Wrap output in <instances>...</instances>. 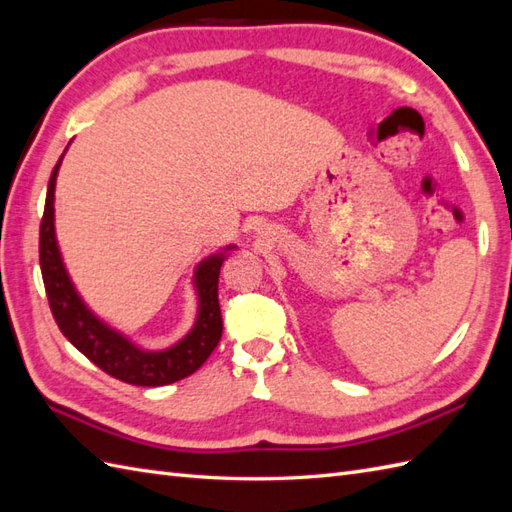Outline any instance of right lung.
<instances>
[{
    "mask_svg": "<svg viewBox=\"0 0 512 512\" xmlns=\"http://www.w3.org/2000/svg\"><path fill=\"white\" fill-rule=\"evenodd\" d=\"M60 160L56 162L52 178H49L39 236L43 284L49 308H52L60 332L93 365L121 382L134 386H165L191 376L213 354L223 332L217 293L223 256H210L199 265L195 273V286L199 295V315L195 328L178 345L169 347L165 352L139 350V347L123 339L121 334L110 330L97 317H93L91 310L82 304L78 293L73 291V284L65 267H62L54 236V186Z\"/></svg>",
    "mask_w": 512,
    "mask_h": 512,
    "instance_id": "1",
    "label": "right lung"
}]
</instances>
